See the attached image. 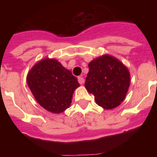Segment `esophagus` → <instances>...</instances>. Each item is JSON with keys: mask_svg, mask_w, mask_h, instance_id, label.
Returning <instances> with one entry per match:
<instances>
[{"mask_svg": "<svg viewBox=\"0 0 157 157\" xmlns=\"http://www.w3.org/2000/svg\"><path fill=\"white\" fill-rule=\"evenodd\" d=\"M78 82L80 83V84H81V85H82V84L84 83V78H83V77H82V76H79Z\"/></svg>", "mask_w": 157, "mask_h": 157, "instance_id": "obj_1", "label": "esophagus"}]
</instances>
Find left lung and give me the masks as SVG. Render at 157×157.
Wrapping results in <instances>:
<instances>
[{
    "label": "left lung",
    "mask_w": 157,
    "mask_h": 157,
    "mask_svg": "<svg viewBox=\"0 0 157 157\" xmlns=\"http://www.w3.org/2000/svg\"><path fill=\"white\" fill-rule=\"evenodd\" d=\"M85 87L95 97L97 104L113 109L124 100L130 85L128 68L112 55H103L88 64Z\"/></svg>",
    "instance_id": "obj_1"
}]
</instances>
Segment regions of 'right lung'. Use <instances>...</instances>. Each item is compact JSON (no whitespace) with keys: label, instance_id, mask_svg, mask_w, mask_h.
Listing matches in <instances>:
<instances>
[{"label":"right lung","instance_id":"obj_1","mask_svg":"<svg viewBox=\"0 0 157 157\" xmlns=\"http://www.w3.org/2000/svg\"><path fill=\"white\" fill-rule=\"evenodd\" d=\"M27 83L36 101L47 111L60 113L70 108L77 78L56 59L37 62L27 75Z\"/></svg>","mask_w":157,"mask_h":157}]
</instances>
